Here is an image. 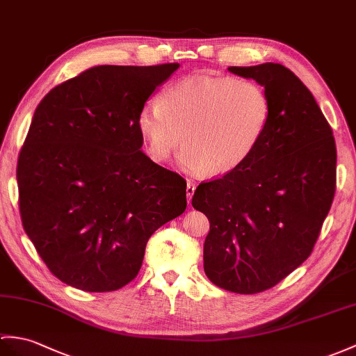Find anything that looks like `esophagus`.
<instances>
[{
  "label": "esophagus",
  "mask_w": 356,
  "mask_h": 356,
  "mask_svg": "<svg viewBox=\"0 0 356 356\" xmlns=\"http://www.w3.org/2000/svg\"><path fill=\"white\" fill-rule=\"evenodd\" d=\"M195 191V185L193 181H186V197H188V203H191V198Z\"/></svg>",
  "instance_id": "esophagus-1"
}]
</instances>
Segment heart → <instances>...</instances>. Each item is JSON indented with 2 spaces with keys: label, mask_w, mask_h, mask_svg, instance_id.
<instances>
[{
  "label": "heart",
  "mask_w": 356,
  "mask_h": 356,
  "mask_svg": "<svg viewBox=\"0 0 356 356\" xmlns=\"http://www.w3.org/2000/svg\"><path fill=\"white\" fill-rule=\"evenodd\" d=\"M270 112L268 95L254 81L197 72L165 89L161 103H145L136 124L153 161H168L184 138L186 170L225 176L253 154Z\"/></svg>",
  "instance_id": "obj_1"
}]
</instances>
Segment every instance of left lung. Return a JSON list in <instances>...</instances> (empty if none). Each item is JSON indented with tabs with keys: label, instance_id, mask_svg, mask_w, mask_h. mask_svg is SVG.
Masks as SVG:
<instances>
[{
	"label": "left lung",
	"instance_id": "obj_1",
	"mask_svg": "<svg viewBox=\"0 0 356 356\" xmlns=\"http://www.w3.org/2000/svg\"><path fill=\"white\" fill-rule=\"evenodd\" d=\"M266 90L268 127L238 170L198 185L194 209L211 226L203 267L238 294L275 286L308 259L335 194L337 148L316 98L280 63L229 66Z\"/></svg>",
	"mask_w": 356,
	"mask_h": 356
}]
</instances>
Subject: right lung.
Segmentation results:
<instances>
[{"label":"right lung","instance_id":"obj_1","mask_svg":"<svg viewBox=\"0 0 356 356\" xmlns=\"http://www.w3.org/2000/svg\"><path fill=\"white\" fill-rule=\"evenodd\" d=\"M179 63L102 65L53 88L18 159L22 226L63 284L115 291L156 230L186 209V181L140 150L138 113Z\"/></svg>","mask_w":356,"mask_h":356}]
</instances>
